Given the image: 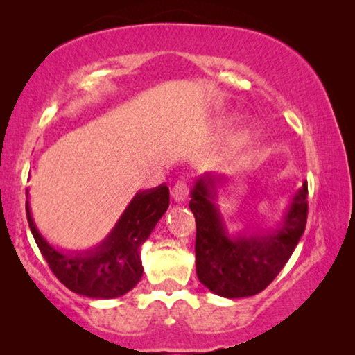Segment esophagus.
<instances>
[{
    "label": "esophagus",
    "mask_w": 355,
    "mask_h": 355,
    "mask_svg": "<svg viewBox=\"0 0 355 355\" xmlns=\"http://www.w3.org/2000/svg\"><path fill=\"white\" fill-rule=\"evenodd\" d=\"M171 196L176 202H184L187 200L189 197V184L186 179H181V181H178L176 184H174L173 191H171Z\"/></svg>",
    "instance_id": "34e87169"
}]
</instances>
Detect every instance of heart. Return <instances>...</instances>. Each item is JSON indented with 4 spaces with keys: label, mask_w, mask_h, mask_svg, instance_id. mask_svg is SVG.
Returning <instances> with one entry per match:
<instances>
[{
    "label": "heart",
    "mask_w": 355,
    "mask_h": 355,
    "mask_svg": "<svg viewBox=\"0 0 355 355\" xmlns=\"http://www.w3.org/2000/svg\"><path fill=\"white\" fill-rule=\"evenodd\" d=\"M254 135H255L254 129H252L250 125H245V128H242L239 132L236 134L234 144L237 145V147H244V145H247L252 139H254Z\"/></svg>",
    "instance_id": "obj_1"
}]
</instances>
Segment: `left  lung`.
Returning a JSON list of instances; mask_svg holds the SVG:
<instances>
[{
	"label": "left lung",
	"instance_id": "8db88e82",
	"mask_svg": "<svg viewBox=\"0 0 355 355\" xmlns=\"http://www.w3.org/2000/svg\"><path fill=\"white\" fill-rule=\"evenodd\" d=\"M225 178L207 174L191 192L189 207L196 216V266L200 283L221 297H249L263 291L293 255L304 234L309 213L307 181L295 192L283 225L255 234L230 236L218 210L215 182Z\"/></svg>",
	"mask_w": 355,
	"mask_h": 355
}]
</instances>
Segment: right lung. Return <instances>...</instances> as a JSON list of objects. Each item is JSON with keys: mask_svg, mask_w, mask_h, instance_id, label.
Returning a JSON list of instances; mask_svg holds the SVG:
<instances>
[{"mask_svg": "<svg viewBox=\"0 0 355 355\" xmlns=\"http://www.w3.org/2000/svg\"><path fill=\"white\" fill-rule=\"evenodd\" d=\"M168 207L169 189L164 184L137 192L100 245L85 252H60L38 232L26 202L28 226L48 266L67 289L92 299L119 297L139 283L144 273L140 245L152 234Z\"/></svg>", "mask_w": 355, "mask_h": 355, "instance_id": "obj_1", "label": "right lung"}]
</instances>
